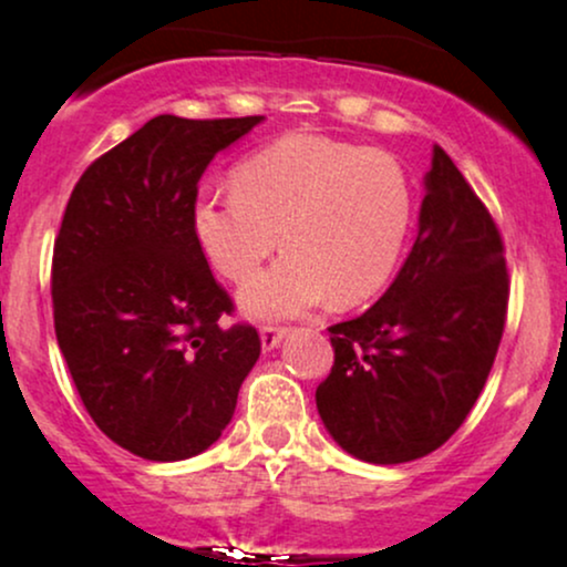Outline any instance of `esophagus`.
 I'll return each instance as SVG.
<instances>
[{"mask_svg":"<svg viewBox=\"0 0 567 567\" xmlns=\"http://www.w3.org/2000/svg\"><path fill=\"white\" fill-rule=\"evenodd\" d=\"M288 336V328H279V324H264L261 328V347L264 351H271L279 347V341Z\"/></svg>","mask_w":567,"mask_h":567,"instance_id":"obj_1","label":"esophagus"}]
</instances>
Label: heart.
Wrapping results in <instances>:
<instances>
[{"label":"heart","instance_id":"obj_1","mask_svg":"<svg viewBox=\"0 0 567 567\" xmlns=\"http://www.w3.org/2000/svg\"><path fill=\"white\" fill-rule=\"evenodd\" d=\"M192 226L207 261L247 282L282 234L288 256L239 292L250 317H292L320 303L357 306L392 282L413 226V186L394 157L285 135L231 173V192L202 194Z\"/></svg>","mask_w":567,"mask_h":567}]
</instances>
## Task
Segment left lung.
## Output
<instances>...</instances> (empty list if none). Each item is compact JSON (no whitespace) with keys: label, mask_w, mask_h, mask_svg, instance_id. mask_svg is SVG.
Wrapping results in <instances>:
<instances>
[{"label":"left lung","mask_w":567,"mask_h":567,"mask_svg":"<svg viewBox=\"0 0 567 567\" xmlns=\"http://www.w3.org/2000/svg\"><path fill=\"white\" fill-rule=\"evenodd\" d=\"M419 237L389 290L330 330L336 360L317 386L324 429L368 464L445 445L483 392L504 336L509 275L496 220L434 146Z\"/></svg>","instance_id":"1"}]
</instances>
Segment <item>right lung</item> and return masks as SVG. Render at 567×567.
<instances>
[{
  "label": "right lung",
  "mask_w": 567,
  "mask_h": 567,
  "mask_svg": "<svg viewBox=\"0 0 567 567\" xmlns=\"http://www.w3.org/2000/svg\"><path fill=\"white\" fill-rule=\"evenodd\" d=\"M264 116L159 114L97 157L71 192L53 250L58 347L97 429L146 461H184L231 421L261 354L192 226L213 157Z\"/></svg>",
  "instance_id": "1"
}]
</instances>
